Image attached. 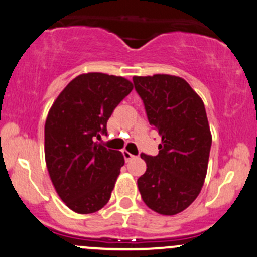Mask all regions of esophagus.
I'll list each match as a JSON object with an SVG mask.
<instances>
[{
	"label": "esophagus",
	"mask_w": 257,
	"mask_h": 257,
	"mask_svg": "<svg viewBox=\"0 0 257 257\" xmlns=\"http://www.w3.org/2000/svg\"><path fill=\"white\" fill-rule=\"evenodd\" d=\"M122 154H123V158H125V161H126V162L131 161L132 158H135V156H132V154L130 153L128 151H123V152H122Z\"/></svg>",
	"instance_id": "1"
}]
</instances>
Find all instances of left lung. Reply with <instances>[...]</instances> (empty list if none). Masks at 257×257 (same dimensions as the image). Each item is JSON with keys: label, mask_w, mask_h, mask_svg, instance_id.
I'll use <instances>...</instances> for the list:
<instances>
[{"label": "left lung", "mask_w": 257, "mask_h": 257, "mask_svg": "<svg viewBox=\"0 0 257 257\" xmlns=\"http://www.w3.org/2000/svg\"><path fill=\"white\" fill-rule=\"evenodd\" d=\"M134 84L162 136L158 156L141 154L147 170L137 180L140 194L152 211L174 216L194 202L205 183L212 145L205 104L178 76H135Z\"/></svg>", "instance_id": "left-lung-1"}]
</instances>
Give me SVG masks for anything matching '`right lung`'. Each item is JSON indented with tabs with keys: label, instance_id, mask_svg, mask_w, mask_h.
I'll use <instances>...</instances> for the list:
<instances>
[{
	"label": "right lung",
	"instance_id": "1",
	"mask_svg": "<svg viewBox=\"0 0 257 257\" xmlns=\"http://www.w3.org/2000/svg\"><path fill=\"white\" fill-rule=\"evenodd\" d=\"M134 89L121 76L89 72L77 76L55 99L45 122V162L65 205L79 214L99 211L110 200L121 152L95 142L120 101Z\"/></svg>",
	"mask_w": 257,
	"mask_h": 257
}]
</instances>
